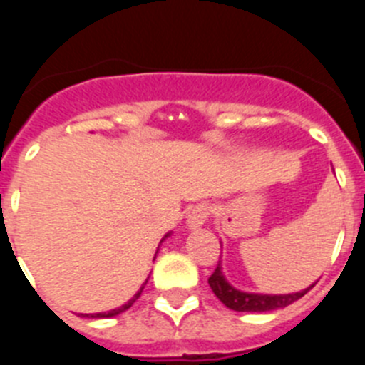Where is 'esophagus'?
<instances>
[{"instance_id":"34e87169","label":"esophagus","mask_w":365,"mask_h":365,"mask_svg":"<svg viewBox=\"0 0 365 365\" xmlns=\"http://www.w3.org/2000/svg\"><path fill=\"white\" fill-rule=\"evenodd\" d=\"M210 216V207L207 203H200V205L194 207L192 210L187 216V227L189 229H200L205 225V221L209 220Z\"/></svg>"}]
</instances>
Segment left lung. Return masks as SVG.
Returning <instances> with one entry per match:
<instances>
[{
    "label": "left lung",
    "instance_id": "left-lung-1",
    "mask_svg": "<svg viewBox=\"0 0 365 365\" xmlns=\"http://www.w3.org/2000/svg\"><path fill=\"white\" fill-rule=\"evenodd\" d=\"M209 284L212 288L214 295L223 302L227 308L234 309V312H272V309H281L286 308L288 304L295 302L297 299H301L302 295L308 294L312 290L315 282L308 288L301 292H295V294H248V292H241L237 288H234L227 277H225L223 270H221V261L217 263L214 274L209 277Z\"/></svg>",
    "mask_w": 365,
    "mask_h": 365
}]
</instances>
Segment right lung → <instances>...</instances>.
I'll use <instances>...</instances> for the list:
<instances>
[{
	"label": "right lung",
	"instance_id": "1",
	"mask_svg": "<svg viewBox=\"0 0 365 365\" xmlns=\"http://www.w3.org/2000/svg\"><path fill=\"white\" fill-rule=\"evenodd\" d=\"M169 236V234H165V237ZM165 237H163V240H165ZM162 240V241H163ZM162 241H160V243H162ZM158 252V250H156ZM156 257V255H155ZM148 282V281H145ZM145 282L144 284H142V288L138 292H136L135 295H133L131 299H129L128 302H125V304H122V306H118V308H115V309H110V312H102V313H81V317H88V319H110V317H117V315H120L122 312H125V309H129L133 306V302L136 301V299L140 297V294H142V290H144V286H145Z\"/></svg>",
	"mask_w": 365,
	"mask_h": 365
}]
</instances>
